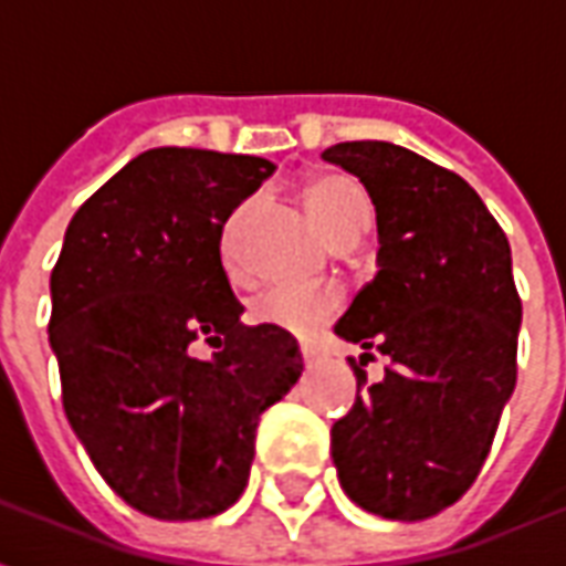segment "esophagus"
I'll list each match as a JSON object with an SVG mask.
<instances>
[{"label":"esophagus","instance_id":"obj_1","mask_svg":"<svg viewBox=\"0 0 566 566\" xmlns=\"http://www.w3.org/2000/svg\"><path fill=\"white\" fill-rule=\"evenodd\" d=\"M300 352H303V360H306V367H312V364H318V357H321V352L318 348H315V345H303V348H300Z\"/></svg>","mask_w":566,"mask_h":566}]
</instances>
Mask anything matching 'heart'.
<instances>
[{
	"mask_svg": "<svg viewBox=\"0 0 566 566\" xmlns=\"http://www.w3.org/2000/svg\"><path fill=\"white\" fill-rule=\"evenodd\" d=\"M312 221L318 223L333 242L348 233H367L373 206L364 187L345 175H318L303 187ZM343 296L336 287H306V284H279L251 303V321L263 327L291 333L306 339L321 324L336 315Z\"/></svg>",
	"mask_w": 566,
	"mask_h": 566,
	"instance_id": "obj_1",
	"label": "heart"
}]
</instances>
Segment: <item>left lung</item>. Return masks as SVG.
I'll use <instances>...</instances> for the list:
<instances>
[{"label":"left lung","mask_w":566,"mask_h":566,"mask_svg":"<svg viewBox=\"0 0 566 566\" xmlns=\"http://www.w3.org/2000/svg\"><path fill=\"white\" fill-rule=\"evenodd\" d=\"M360 178L376 206V279L336 336L391 360L385 379L348 360L352 412L331 430L339 485L360 510L421 522L482 470L515 391L522 300L506 233L461 175L391 142H339L321 154Z\"/></svg>","instance_id":"obj_1"}]
</instances>
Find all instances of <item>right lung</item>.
Here are the masks:
<instances>
[{
	"label": "right lung",
	"instance_id": "right-lung-1",
	"mask_svg": "<svg viewBox=\"0 0 566 566\" xmlns=\"http://www.w3.org/2000/svg\"><path fill=\"white\" fill-rule=\"evenodd\" d=\"M270 172L245 154L145 150L75 211L51 272L69 424L117 497L160 522L233 506L263 409L303 373L291 333L239 321L221 263L223 223Z\"/></svg>",
	"mask_w": 566,
	"mask_h": 566
}]
</instances>
